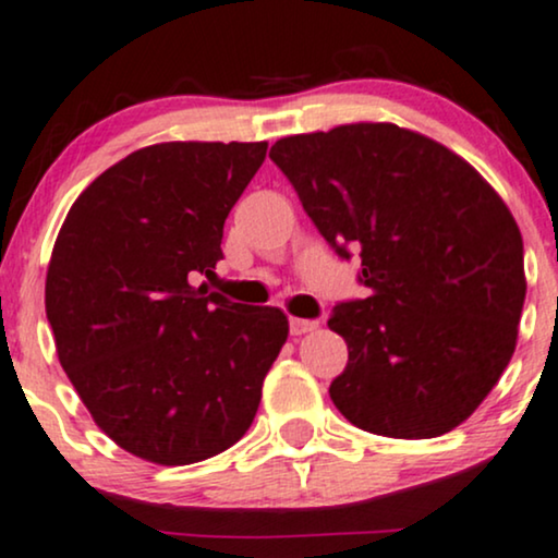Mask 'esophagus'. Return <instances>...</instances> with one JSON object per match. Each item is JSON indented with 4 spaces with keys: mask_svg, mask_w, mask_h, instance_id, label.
Segmentation results:
<instances>
[{
    "mask_svg": "<svg viewBox=\"0 0 558 558\" xmlns=\"http://www.w3.org/2000/svg\"><path fill=\"white\" fill-rule=\"evenodd\" d=\"M288 325H291V335H306V332L317 330V322H314V319L291 317V322H288Z\"/></svg>",
    "mask_w": 558,
    "mask_h": 558,
    "instance_id": "1",
    "label": "esophagus"
}]
</instances>
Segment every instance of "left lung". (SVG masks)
Segmentation results:
<instances>
[{
	"label": "left lung",
	"instance_id": "8db88e82",
	"mask_svg": "<svg viewBox=\"0 0 558 558\" xmlns=\"http://www.w3.org/2000/svg\"><path fill=\"white\" fill-rule=\"evenodd\" d=\"M270 158L368 296L335 306L348 343L330 398L353 426L432 439L492 392L525 304L522 236L505 199L436 140L389 122L291 134Z\"/></svg>",
	"mask_w": 558,
	"mask_h": 558
}]
</instances>
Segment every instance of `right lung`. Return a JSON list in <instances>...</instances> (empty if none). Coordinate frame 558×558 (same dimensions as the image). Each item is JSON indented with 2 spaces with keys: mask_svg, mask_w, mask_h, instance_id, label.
Masks as SVG:
<instances>
[{
  "mask_svg": "<svg viewBox=\"0 0 558 558\" xmlns=\"http://www.w3.org/2000/svg\"><path fill=\"white\" fill-rule=\"evenodd\" d=\"M267 143H160L93 181L46 272L59 364L96 426L156 465L236 445L288 338L275 306L197 286L223 259V223Z\"/></svg>",
  "mask_w": 558,
  "mask_h": 558,
  "instance_id": "obj_1",
  "label": "right lung"
}]
</instances>
